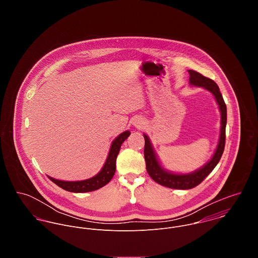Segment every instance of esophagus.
I'll return each instance as SVG.
<instances>
[{"label":"esophagus","mask_w":258,"mask_h":258,"mask_svg":"<svg viewBox=\"0 0 258 258\" xmlns=\"http://www.w3.org/2000/svg\"><path fill=\"white\" fill-rule=\"evenodd\" d=\"M144 124H145V122H144V120L142 118H136L133 121V125L135 127H137V128H142L144 126Z\"/></svg>","instance_id":"obj_1"}]
</instances>
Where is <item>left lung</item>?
I'll list each match as a JSON object with an SVG mask.
<instances>
[{"label":"left lung","instance_id":"obj_1","mask_svg":"<svg viewBox=\"0 0 258 258\" xmlns=\"http://www.w3.org/2000/svg\"><path fill=\"white\" fill-rule=\"evenodd\" d=\"M188 74H189L190 85L204 87L215 96L221 111V135H220L218 147L214 153V156L205 166H203L199 170H196L195 172H191V173L175 174L167 171L160 165V162L157 158V155L154 149L152 147L149 137L146 134H144V139H145L144 157H145L148 174L156 183L167 187L177 188V189H188L201 184L220 162L224 150V144H225L226 105L223 101L218 84L211 78H208L203 74H199L195 71L189 70Z\"/></svg>","mask_w":258,"mask_h":258}]
</instances>
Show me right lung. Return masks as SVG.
Here are the masks:
<instances>
[{"instance_id":"add662e5","label":"right lung","mask_w":258,"mask_h":258,"mask_svg":"<svg viewBox=\"0 0 258 258\" xmlns=\"http://www.w3.org/2000/svg\"><path fill=\"white\" fill-rule=\"evenodd\" d=\"M129 135H130V132L125 131L114 139V141L111 144L110 150L104 166L102 167L101 171L94 177L84 181H75V182L60 181V180L53 179L51 177H48V179L54 184H57L59 187L73 192H87V191H92L104 186L105 184L110 182L111 179L115 174L116 158L119 154L122 143L129 137Z\"/></svg>"}]
</instances>
